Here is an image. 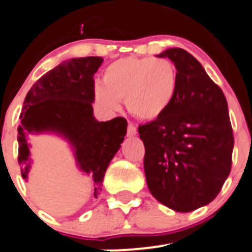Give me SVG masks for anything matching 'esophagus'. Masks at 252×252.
<instances>
[{"instance_id":"obj_1","label":"esophagus","mask_w":252,"mask_h":252,"mask_svg":"<svg viewBox=\"0 0 252 252\" xmlns=\"http://www.w3.org/2000/svg\"><path fill=\"white\" fill-rule=\"evenodd\" d=\"M136 133H137L136 127L132 125V124H128V127H127V136L133 137V136H136Z\"/></svg>"}]
</instances>
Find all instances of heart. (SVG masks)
Wrapping results in <instances>:
<instances>
[{"label":"heart","instance_id":"b5f03b06","mask_svg":"<svg viewBox=\"0 0 252 252\" xmlns=\"http://www.w3.org/2000/svg\"><path fill=\"white\" fill-rule=\"evenodd\" d=\"M103 84L94 88L95 100L104 110L115 113L125 100L131 115L153 121L168 111L178 93V72L165 59L124 57L104 71Z\"/></svg>","mask_w":252,"mask_h":252}]
</instances>
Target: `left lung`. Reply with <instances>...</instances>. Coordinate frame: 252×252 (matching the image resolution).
Returning a JSON list of instances; mask_svg holds the SVG:
<instances>
[{
    "label": "left lung",
    "instance_id": "8db88e82",
    "mask_svg": "<svg viewBox=\"0 0 252 252\" xmlns=\"http://www.w3.org/2000/svg\"><path fill=\"white\" fill-rule=\"evenodd\" d=\"M178 72V93L161 118L138 126L144 174L156 200L176 212L212 202L231 169L234 137L228 103L202 64L186 50L157 55Z\"/></svg>",
    "mask_w": 252,
    "mask_h": 252
}]
</instances>
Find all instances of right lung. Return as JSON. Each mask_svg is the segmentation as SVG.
Wrapping results in <instances>:
<instances>
[{
  "mask_svg": "<svg viewBox=\"0 0 252 252\" xmlns=\"http://www.w3.org/2000/svg\"><path fill=\"white\" fill-rule=\"evenodd\" d=\"M101 63L98 56L66 60L28 92L18 127V163L26 181L33 164L28 137L54 133L68 142L79 170L93 180V196H99L106 169L127 132L124 118L104 123L93 115V77Z\"/></svg>",
  "mask_w": 252,
  "mask_h": 252,
  "instance_id": "obj_1",
  "label": "right lung"
}]
</instances>
